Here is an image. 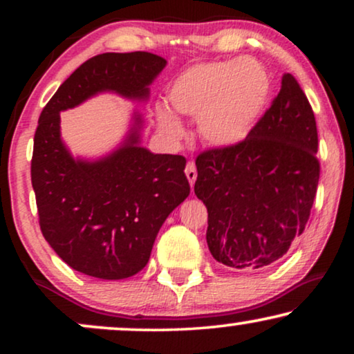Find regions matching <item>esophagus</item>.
Listing matches in <instances>:
<instances>
[{"instance_id": "obj_1", "label": "esophagus", "mask_w": 354, "mask_h": 354, "mask_svg": "<svg viewBox=\"0 0 354 354\" xmlns=\"http://www.w3.org/2000/svg\"><path fill=\"white\" fill-rule=\"evenodd\" d=\"M185 176H187V178H188V182H190V185H193V183H195V180H196V166H195V162H188L187 164V167H185Z\"/></svg>"}]
</instances>
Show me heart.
I'll return each instance as SVG.
<instances>
[{"label":"heart","mask_w":354,"mask_h":354,"mask_svg":"<svg viewBox=\"0 0 354 354\" xmlns=\"http://www.w3.org/2000/svg\"><path fill=\"white\" fill-rule=\"evenodd\" d=\"M270 95L266 67L254 59L211 61L192 66L174 80L169 104L176 113L198 119L201 138L212 147L240 143L264 113ZM159 125L172 137L183 127L171 113H158Z\"/></svg>","instance_id":"heart-1"}]
</instances>
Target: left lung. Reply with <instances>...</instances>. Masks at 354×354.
Here are the masks:
<instances>
[{
    "label": "left lung",
    "mask_w": 354,
    "mask_h": 354,
    "mask_svg": "<svg viewBox=\"0 0 354 354\" xmlns=\"http://www.w3.org/2000/svg\"><path fill=\"white\" fill-rule=\"evenodd\" d=\"M317 127L292 74L248 137L196 158L195 195L207 207L212 258L239 270L264 269L303 234L317 192Z\"/></svg>",
    "instance_id": "8db88e82"
}]
</instances>
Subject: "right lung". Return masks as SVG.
I'll return each instance as SVG.
<instances>
[{"mask_svg": "<svg viewBox=\"0 0 354 354\" xmlns=\"http://www.w3.org/2000/svg\"><path fill=\"white\" fill-rule=\"evenodd\" d=\"M164 67V57L147 51L90 57L38 119L30 174L41 234L66 264L85 275L119 280L147 266L164 221L190 193L187 159L140 147V115L109 156L74 159L61 140V111L101 91L147 100L148 85Z\"/></svg>", "mask_w": 354, "mask_h": 354, "instance_id": "obj_1", "label": "right lung"}]
</instances>
